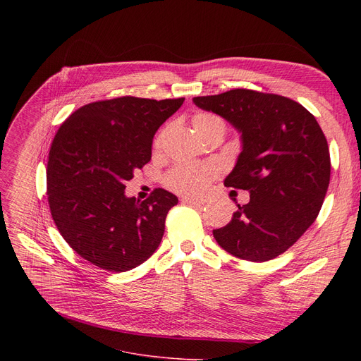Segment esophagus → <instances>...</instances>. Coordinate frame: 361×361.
I'll use <instances>...</instances> for the list:
<instances>
[{"mask_svg": "<svg viewBox=\"0 0 361 361\" xmlns=\"http://www.w3.org/2000/svg\"><path fill=\"white\" fill-rule=\"evenodd\" d=\"M181 202L185 203V204H192V206H202V204L206 203V200H203V199H195V197H183Z\"/></svg>", "mask_w": 361, "mask_h": 361, "instance_id": "obj_1", "label": "esophagus"}]
</instances>
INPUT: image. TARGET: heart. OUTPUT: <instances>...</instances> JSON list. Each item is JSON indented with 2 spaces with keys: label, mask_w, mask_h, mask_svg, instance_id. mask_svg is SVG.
Instances as JSON below:
<instances>
[{
  "label": "heart",
  "mask_w": 361,
  "mask_h": 361,
  "mask_svg": "<svg viewBox=\"0 0 361 361\" xmlns=\"http://www.w3.org/2000/svg\"><path fill=\"white\" fill-rule=\"evenodd\" d=\"M195 128L200 133L203 137H206L209 133L215 130H224L225 131V121L212 112H199L193 118ZM165 137V130L161 131L155 139L154 146L159 149L162 146ZM218 169L212 164L204 165H193V164H181L173 168L168 173L165 181L166 185L177 193L181 195H199L206 190V187L209 185V181L212 177H215Z\"/></svg>",
  "instance_id": "obj_1"
}]
</instances>
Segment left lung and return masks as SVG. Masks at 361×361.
<instances>
[{"mask_svg": "<svg viewBox=\"0 0 361 361\" xmlns=\"http://www.w3.org/2000/svg\"><path fill=\"white\" fill-rule=\"evenodd\" d=\"M193 102L241 133L243 149L224 184L247 190L250 200L214 230L215 240L243 260L279 256L307 231L324 203L331 177L324 131L305 106L275 93L233 89Z\"/></svg>", "mask_w": 361, "mask_h": 361, "instance_id": "1", "label": "left lung"}]
</instances>
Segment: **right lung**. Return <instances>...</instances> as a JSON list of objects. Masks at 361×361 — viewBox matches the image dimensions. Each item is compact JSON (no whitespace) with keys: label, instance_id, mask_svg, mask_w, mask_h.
<instances>
[{"label":"right lung","instance_id":"right-lung-1","mask_svg":"<svg viewBox=\"0 0 361 361\" xmlns=\"http://www.w3.org/2000/svg\"><path fill=\"white\" fill-rule=\"evenodd\" d=\"M178 99L123 97L87 104L61 124L47 166L52 219L70 247L94 267L126 272L155 253L177 196L155 188L140 202L124 183L150 161L158 128Z\"/></svg>","mask_w":361,"mask_h":361}]
</instances>
